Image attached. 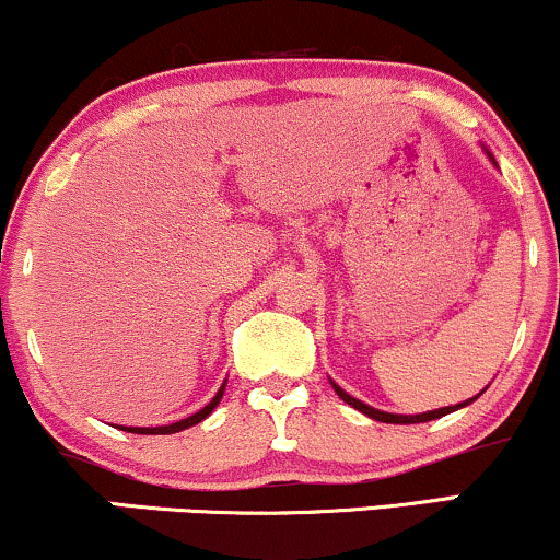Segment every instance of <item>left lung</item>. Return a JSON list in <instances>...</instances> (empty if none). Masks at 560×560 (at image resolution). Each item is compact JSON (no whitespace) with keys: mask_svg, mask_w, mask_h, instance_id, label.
Here are the masks:
<instances>
[{"mask_svg":"<svg viewBox=\"0 0 560 560\" xmlns=\"http://www.w3.org/2000/svg\"><path fill=\"white\" fill-rule=\"evenodd\" d=\"M485 152H487V158L492 160V165H498L494 163V158H492V152L487 150L485 147ZM331 382V387H334V392H337L339 397H342V400L347 402V405H352V408L355 410H361L363 416H369V419H374V421H382V423H423V421H434V419H442V416H447V413H453V410H460V408H466V405H471L474 400H477V397H481L485 395V389L479 392V395H474V397H468V400H464V402H458V405H447V408H436V410H427V413H416V416H402V413H387V410H378V408H371V405H365L363 400H358V397H352V395H347V392L339 387L337 382H334V378H329Z\"/></svg>","mask_w":560,"mask_h":560,"instance_id":"obj_1","label":"left lung"}]
</instances>
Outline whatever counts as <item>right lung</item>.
<instances>
[{
	"mask_svg": "<svg viewBox=\"0 0 560 560\" xmlns=\"http://www.w3.org/2000/svg\"><path fill=\"white\" fill-rule=\"evenodd\" d=\"M223 389H226V382L221 384V389L215 392V397H213V400H210L208 405H205L202 410H197V413L186 416V419L176 421V423H165V427H118V429H124V432H131V434H176V432H184V429L195 427V423L205 421V419H208L210 413H213V410L218 408V402H221V397H223Z\"/></svg>",
	"mask_w": 560,
	"mask_h": 560,
	"instance_id": "right-lung-1",
	"label": "right lung"
}]
</instances>
